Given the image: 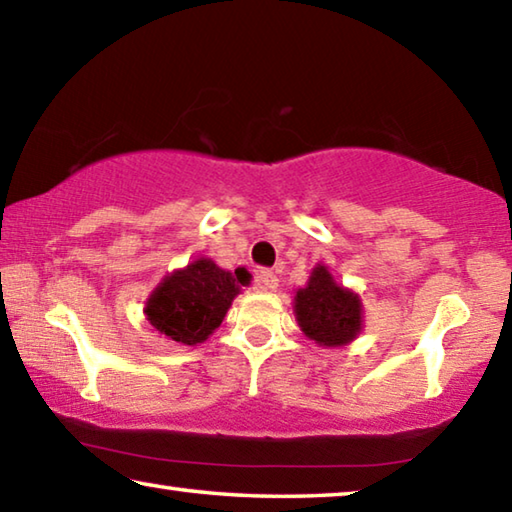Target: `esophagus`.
<instances>
[{
  "label": "esophagus",
  "mask_w": 512,
  "mask_h": 512,
  "mask_svg": "<svg viewBox=\"0 0 512 512\" xmlns=\"http://www.w3.org/2000/svg\"><path fill=\"white\" fill-rule=\"evenodd\" d=\"M277 284H280V280H277V275L273 271H268V268H262V271L257 273V287L259 289H277Z\"/></svg>",
  "instance_id": "esophagus-1"
}]
</instances>
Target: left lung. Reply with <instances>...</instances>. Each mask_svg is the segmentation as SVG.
<instances>
[{
    "instance_id": "left-lung-1",
    "label": "left lung",
    "mask_w": 512,
    "mask_h": 512,
    "mask_svg": "<svg viewBox=\"0 0 512 512\" xmlns=\"http://www.w3.org/2000/svg\"><path fill=\"white\" fill-rule=\"evenodd\" d=\"M296 318L302 332L318 345H343L361 329L359 296L332 280L325 266H316L305 289L296 293Z\"/></svg>"
}]
</instances>
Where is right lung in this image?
<instances>
[{"mask_svg":"<svg viewBox=\"0 0 512 512\" xmlns=\"http://www.w3.org/2000/svg\"><path fill=\"white\" fill-rule=\"evenodd\" d=\"M248 277L244 268L230 273L210 259H196L185 271L169 275L153 291L146 305V318L171 341L203 343L221 325L225 311Z\"/></svg>","mask_w":512,"mask_h":512,"instance_id":"1","label":"right lung"}]
</instances>
